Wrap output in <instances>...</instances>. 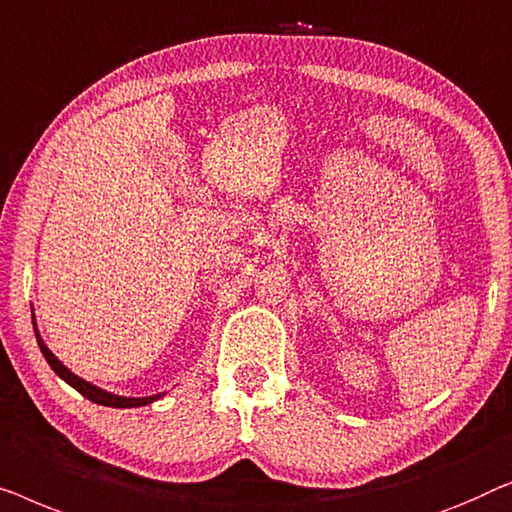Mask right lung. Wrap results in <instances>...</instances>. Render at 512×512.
I'll return each mask as SVG.
<instances>
[{"label":"right lung","mask_w":512,"mask_h":512,"mask_svg":"<svg viewBox=\"0 0 512 512\" xmlns=\"http://www.w3.org/2000/svg\"><path fill=\"white\" fill-rule=\"evenodd\" d=\"M37 341H39V348H41V352H43V357H46V362L50 364V369H53L57 376H60L64 383H69L71 387H74V390H78L83 394L85 399H90V401H95V403H99V406H111V408H136V406H146V403H153L155 399H160L162 394H155V397H141V399H127V397H115V394H111V392H104V390H99V387H95V385H90V383H85L83 378H78V376H74V373H71L67 366H64L60 359H57L53 352H50L48 348H46V343L41 341L39 338V334H37Z\"/></svg>","instance_id":"right-lung-1"}]
</instances>
